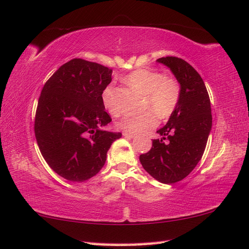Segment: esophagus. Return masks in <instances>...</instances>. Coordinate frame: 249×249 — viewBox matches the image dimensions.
Instances as JSON below:
<instances>
[{
  "label": "esophagus",
  "mask_w": 249,
  "mask_h": 249,
  "mask_svg": "<svg viewBox=\"0 0 249 249\" xmlns=\"http://www.w3.org/2000/svg\"><path fill=\"white\" fill-rule=\"evenodd\" d=\"M123 136L126 138H130V139L136 137L135 134H130V132H128V131H123Z\"/></svg>",
  "instance_id": "1"
}]
</instances>
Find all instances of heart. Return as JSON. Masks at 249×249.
I'll return each mask as SVG.
<instances>
[{
  "instance_id": "heart-1",
  "label": "heart",
  "mask_w": 249,
  "mask_h": 249,
  "mask_svg": "<svg viewBox=\"0 0 249 249\" xmlns=\"http://www.w3.org/2000/svg\"><path fill=\"white\" fill-rule=\"evenodd\" d=\"M124 82L144 95L143 108L151 109L141 114L124 117L119 121V128L130 134H141L154 128L158 124V117L163 120L170 118L180 102V85L174 77L164 76L158 71L138 69L127 74ZM113 85H107L103 90L102 102L109 113L119 115L120 109L113 100Z\"/></svg>"
}]
</instances>
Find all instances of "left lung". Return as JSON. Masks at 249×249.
Returning <instances> with one entry per match:
<instances>
[{
	"label": "left lung",
	"instance_id": "1",
	"mask_svg": "<svg viewBox=\"0 0 249 249\" xmlns=\"http://www.w3.org/2000/svg\"><path fill=\"white\" fill-rule=\"evenodd\" d=\"M157 61L175 75L181 97L169 122L157 131L162 139H154L140 162L155 179L171 184L186 178L203 157L212 126L211 105L203 78L187 61L173 56Z\"/></svg>",
	"mask_w": 249,
	"mask_h": 249
}]
</instances>
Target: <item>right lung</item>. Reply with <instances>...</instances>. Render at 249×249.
I'll use <instances>...</instances> for the list:
<instances>
[{"instance_id":"1","label":"right lung","mask_w":249,"mask_h":249,"mask_svg":"<svg viewBox=\"0 0 249 249\" xmlns=\"http://www.w3.org/2000/svg\"><path fill=\"white\" fill-rule=\"evenodd\" d=\"M112 70L100 63L74 58L48 79L39 96L35 136L46 163L70 181L93 177L106 162L121 132L104 130L111 122L102 93Z\"/></svg>"}]
</instances>
